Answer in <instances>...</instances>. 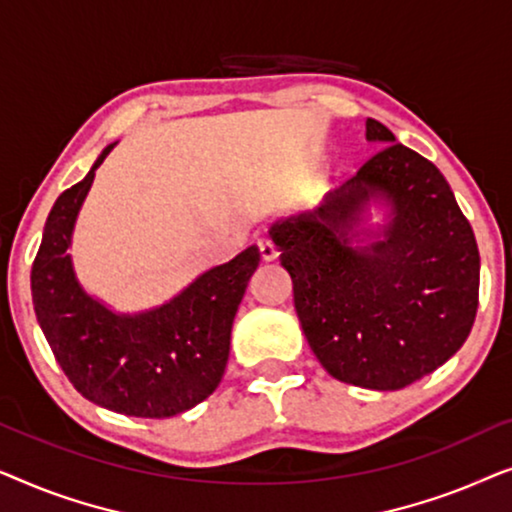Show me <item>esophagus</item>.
<instances>
[{
  "label": "esophagus",
  "instance_id": "esophagus-1",
  "mask_svg": "<svg viewBox=\"0 0 512 512\" xmlns=\"http://www.w3.org/2000/svg\"><path fill=\"white\" fill-rule=\"evenodd\" d=\"M258 251H261L263 261H275L277 254H279L277 247L268 240V237H263V240H258Z\"/></svg>",
  "mask_w": 512,
  "mask_h": 512
}]
</instances>
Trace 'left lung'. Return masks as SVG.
I'll return each instance as SVG.
<instances>
[{
    "mask_svg": "<svg viewBox=\"0 0 512 512\" xmlns=\"http://www.w3.org/2000/svg\"><path fill=\"white\" fill-rule=\"evenodd\" d=\"M382 144L314 212L272 223L279 261L314 356L335 380L394 391L422 380L464 345L478 312L480 254L471 223L431 160L366 121ZM392 219L354 245L370 199Z\"/></svg>",
    "mask_w": 512,
    "mask_h": 512,
    "instance_id": "obj_1",
    "label": "left lung"
}]
</instances>
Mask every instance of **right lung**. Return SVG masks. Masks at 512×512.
Instances as JSON below:
<instances>
[{
    "label": "right lung",
    "instance_id": "obj_1",
    "mask_svg": "<svg viewBox=\"0 0 512 512\" xmlns=\"http://www.w3.org/2000/svg\"><path fill=\"white\" fill-rule=\"evenodd\" d=\"M111 149L114 144L48 214L32 263L34 312L55 361L83 398L130 417H174L219 387L235 312L261 254L256 244L244 249L202 272L170 303L142 314H116L90 298L67 249L95 170Z\"/></svg>",
    "mask_w": 512,
    "mask_h": 512
}]
</instances>
